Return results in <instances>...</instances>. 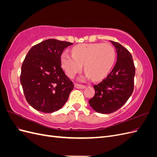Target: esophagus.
I'll return each instance as SVG.
<instances>
[{"instance_id": "esophagus-1", "label": "esophagus", "mask_w": 157, "mask_h": 157, "mask_svg": "<svg viewBox=\"0 0 157 157\" xmlns=\"http://www.w3.org/2000/svg\"><path fill=\"white\" fill-rule=\"evenodd\" d=\"M75 87L78 89H84L86 88V86H84V85L78 84H75Z\"/></svg>"}]
</instances>
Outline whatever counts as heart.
Returning <instances> with one entry per match:
<instances>
[{
    "instance_id": "1",
    "label": "heart",
    "mask_w": 157,
    "mask_h": 157,
    "mask_svg": "<svg viewBox=\"0 0 157 157\" xmlns=\"http://www.w3.org/2000/svg\"><path fill=\"white\" fill-rule=\"evenodd\" d=\"M72 54L65 52L61 56V65L69 77L80 72L84 65L86 77L100 79L109 73L115 59V50L107 43L76 46L72 49Z\"/></svg>"
}]
</instances>
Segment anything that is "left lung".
<instances>
[{"mask_svg": "<svg viewBox=\"0 0 157 157\" xmlns=\"http://www.w3.org/2000/svg\"><path fill=\"white\" fill-rule=\"evenodd\" d=\"M117 54L115 67L107 77L94 85V96L88 101L95 111L109 114L120 109L134 90L135 67L132 56L124 46L110 40Z\"/></svg>", "mask_w": 157, "mask_h": 157, "instance_id": "8db88e82", "label": "left lung"}]
</instances>
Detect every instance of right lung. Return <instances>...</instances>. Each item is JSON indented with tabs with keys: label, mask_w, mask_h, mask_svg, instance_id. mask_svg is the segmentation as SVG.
<instances>
[{
	"label": "right lung",
	"mask_w": 157,
	"mask_h": 157,
	"mask_svg": "<svg viewBox=\"0 0 157 157\" xmlns=\"http://www.w3.org/2000/svg\"><path fill=\"white\" fill-rule=\"evenodd\" d=\"M72 44L48 39L28 52L21 66L20 82L27 101L36 110L53 113L67 101L74 85L61 68V56Z\"/></svg>",
	"instance_id": "obj_1"
}]
</instances>
